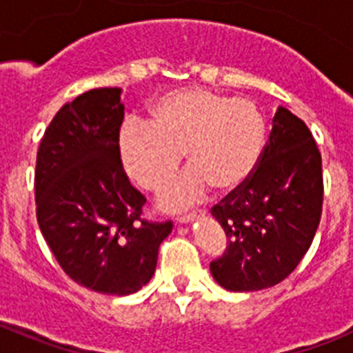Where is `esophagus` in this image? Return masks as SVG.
Wrapping results in <instances>:
<instances>
[{"mask_svg": "<svg viewBox=\"0 0 353 353\" xmlns=\"http://www.w3.org/2000/svg\"><path fill=\"white\" fill-rule=\"evenodd\" d=\"M196 215L198 214H183V215H180V217H176V221H179L180 224H187V223H191ZM203 215H205V212H203Z\"/></svg>", "mask_w": 353, "mask_h": 353, "instance_id": "34e87169", "label": "esophagus"}]
</instances>
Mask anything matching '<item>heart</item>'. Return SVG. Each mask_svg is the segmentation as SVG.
<instances>
[{"instance_id": "heart-1", "label": "heart", "mask_w": 353, "mask_h": 353, "mask_svg": "<svg viewBox=\"0 0 353 353\" xmlns=\"http://www.w3.org/2000/svg\"><path fill=\"white\" fill-rule=\"evenodd\" d=\"M265 138L263 114L252 101L183 88L157 99L146 121H125L118 152L127 174L150 192L166 189L185 154L192 170L161 199L168 210H180L208 187L221 194L239 191L256 170Z\"/></svg>"}]
</instances>
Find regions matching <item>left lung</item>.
<instances>
[{
    "instance_id": "obj_1",
    "label": "left lung",
    "mask_w": 353,
    "mask_h": 353,
    "mask_svg": "<svg viewBox=\"0 0 353 353\" xmlns=\"http://www.w3.org/2000/svg\"><path fill=\"white\" fill-rule=\"evenodd\" d=\"M322 155L301 118L277 108L269 141L251 179L212 208L226 233L223 256L210 263L230 292H256L295 270L322 217Z\"/></svg>"
}]
</instances>
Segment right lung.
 <instances>
[{"label": "right lung", "instance_id": "right-lung-1", "mask_svg": "<svg viewBox=\"0 0 353 353\" xmlns=\"http://www.w3.org/2000/svg\"><path fill=\"white\" fill-rule=\"evenodd\" d=\"M120 88L76 97L46 129L35 170L37 221L61 269L99 293L130 295L152 279L173 223L141 219L145 196L118 152Z\"/></svg>", "mask_w": 353, "mask_h": 353}]
</instances>
